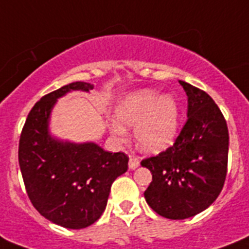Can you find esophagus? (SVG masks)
I'll return each mask as SVG.
<instances>
[{"instance_id": "esophagus-1", "label": "esophagus", "mask_w": 249, "mask_h": 249, "mask_svg": "<svg viewBox=\"0 0 249 249\" xmlns=\"http://www.w3.org/2000/svg\"><path fill=\"white\" fill-rule=\"evenodd\" d=\"M138 166H139L138 157H135V156L129 157V169H130V170H134V169H137Z\"/></svg>"}]
</instances>
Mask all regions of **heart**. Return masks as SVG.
<instances>
[{"label": "heart", "mask_w": 249, "mask_h": 249, "mask_svg": "<svg viewBox=\"0 0 249 249\" xmlns=\"http://www.w3.org/2000/svg\"><path fill=\"white\" fill-rule=\"evenodd\" d=\"M116 118L125 126L135 128L137 145L147 153H159L175 141L179 126V106L171 96L156 90H141L125 98L116 108ZM111 130L123 137L125 129L114 123Z\"/></svg>", "instance_id": "1"}]
</instances>
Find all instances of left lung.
<instances>
[{"label":"left lung","instance_id":"8db88e82","mask_svg":"<svg viewBox=\"0 0 249 249\" xmlns=\"http://www.w3.org/2000/svg\"><path fill=\"white\" fill-rule=\"evenodd\" d=\"M188 96V120L171 147L142 160L152 173L144 198L153 211L171 220L197 215L213 203L225 183L229 131L211 97L179 80Z\"/></svg>","mask_w":249,"mask_h":249}]
</instances>
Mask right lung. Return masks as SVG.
Here are the masks:
<instances>
[{"mask_svg":"<svg viewBox=\"0 0 249 249\" xmlns=\"http://www.w3.org/2000/svg\"><path fill=\"white\" fill-rule=\"evenodd\" d=\"M74 82L43 96L30 110L19 141V165L32 205L46 219L68 229H83L100 219L111 185L128 170L129 157L96 143L61 142L48 133L58 97L92 89Z\"/></svg>","mask_w":249,"mask_h":249,"instance_id":"1","label":"right lung"}]
</instances>
